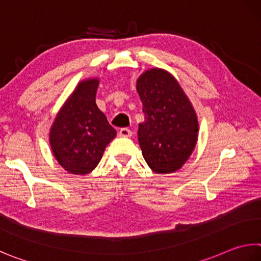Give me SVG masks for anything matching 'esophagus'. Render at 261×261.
<instances>
[{"label":"esophagus","instance_id":"1","mask_svg":"<svg viewBox=\"0 0 261 261\" xmlns=\"http://www.w3.org/2000/svg\"><path fill=\"white\" fill-rule=\"evenodd\" d=\"M132 132L127 129V127H122V129L118 131V136L123 137V138H127V137H131Z\"/></svg>","mask_w":261,"mask_h":261}]
</instances>
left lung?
<instances>
[{"instance_id":"left-lung-1","label":"left lung","mask_w":261,"mask_h":261,"mask_svg":"<svg viewBox=\"0 0 261 261\" xmlns=\"http://www.w3.org/2000/svg\"><path fill=\"white\" fill-rule=\"evenodd\" d=\"M145 122L138 140L144 159L156 173L182 167L197 141L198 122L192 102L167 70L151 68L137 80Z\"/></svg>"}]
</instances>
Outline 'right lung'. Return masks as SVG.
Masks as SVG:
<instances>
[{
	"label": "right lung",
	"mask_w": 261,
	"mask_h": 261,
	"mask_svg": "<svg viewBox=\"0 0 261 261\" xmlns=\"http://www.w3.org/2000/svg\"><path fill=\"white\" fill-rule=\"evenodd\" d=\"M97 77L77 84L60 108L50 129L52 153L66 171L87 174L100 162L106 146L116 137L96 103Z\"/></svg>",
	"instance_id": "right-lung-1"
}]
</instances>
